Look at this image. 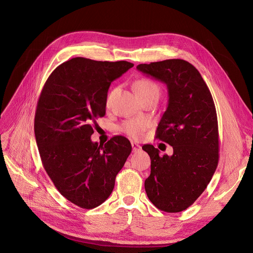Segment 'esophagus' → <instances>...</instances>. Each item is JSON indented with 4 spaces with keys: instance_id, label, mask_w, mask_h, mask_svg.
Returning a JSON list of instances; mask_svg holds the SVG:
<instances>
[{
    "instance_id": "esophagus-1",
    "label": "esophagus",
    "mask_w": 253,
    "mask_h": 253,
    "mask_svg": "<svg viewBox=\"0 0 253 253\" xmlns=\"http://www.w3.org/2000/svg\"><path fill=\"white\" fill-rule=\"evenodd\" d=\"M131 146H132V149H133V152H138L140 150V145L135 142H131Z\"/></svg>"
}]
</instances>
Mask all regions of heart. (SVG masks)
I'll list each match as a JSON object with an SVG mask.
<instances>
[{"label": "heart", "instance_id": "b5f03b06", "mask_svg": "<svg viewBox=\"0 0 253 253\" xmlns=\"http://www.w3.org/2000/svg\"><path fill=\"white\" fill-rule=\"evenodd\" d=\"M135 90L139 97L149 95V94H159V86L149 79H140L135 83ZM112 93L108 96V102H109ZM147 128V122L142 119H130L125 121L121 125V131L127 134L132 138H140L143 135V132Z\"/></svg>", "mask_w": 253, "mask_h": 253}]
</instances>
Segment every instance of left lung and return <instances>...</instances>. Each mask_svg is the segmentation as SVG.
I'll list each match as a JSON object with an SVG mask.
<instances>
[{
  "label": "left lung",
  "mask_w": 253,
  "mask_h": 253,
  "mask_svg": "<svg viewBox=\"0 0 253 253\" xmlns=\"http://www.w3.org/2000/svg\"><path fill=\"white\" fill-rule=\"evenodd\" d=\"M137 70L166 84L168 105L156 138L173 147L159 155L150 144L142 146L151 159L145 191L160 210L180 212L202 194L218 164V124L211 93L198 70L181 59L140 64Z\"/></svg>",
  "instance_id": "left-lung-1"
}]
</instances>
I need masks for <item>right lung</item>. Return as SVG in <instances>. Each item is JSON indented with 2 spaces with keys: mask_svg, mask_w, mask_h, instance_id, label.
I'll list each match as a JSON object with an SVG mask.
<instances>
[{
  "mask_svg": "<svg viewBox=\"0 0 253 253\" xmlns=\"http://www.w3.org/2000/svg\"><path fill=\"white\" fill-rule=\"evenodd\" d=\"M133 66L73 58L52 72L41 92L34 129L43 166L59 192L81 208H95L110 196L131 153L123 136L99 145L91 135L106 113L111 83Z\"/></svg>",
  "mask_w": 253,
  "mask_h": 253,
  "instance_id": "1",
  "label": "right lung"
}]
</instances>
